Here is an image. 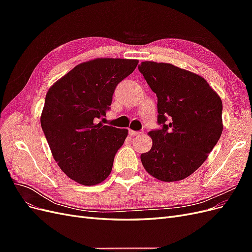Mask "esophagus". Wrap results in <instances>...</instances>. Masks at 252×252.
<instances>
[{"label": "esophagus", "instance_id": "1", "mask_svg": "<svg viewBox=\"0 0 252 252\" xmlns=\"http://www.w3.org/2000/svg\"><path fill=\"white\" fill-rule=\"evenodd\" d=\"M144 131H133V130H129V134L131 136H136V135H140L142 134Z\"/></svg>", "mask_w": 252, "mask_h": 252}]
</instances>
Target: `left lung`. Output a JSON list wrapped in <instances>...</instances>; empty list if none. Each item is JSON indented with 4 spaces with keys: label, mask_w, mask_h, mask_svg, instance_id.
<instances>
[{
    "label": "left lung",
    "mask_w": 252,
    "mask_h": 252,
    "mask_svg": "<svg viewBox=\"0 0 252 252\" xmlns=\"http://www.w3.org/2000/svg\"><path fill=\"white\" fill-rule=\"evenodd\" d=\"M139 70L158 96V123L152 147L141 155L146 171L158 180L186 179L205 162L223 131L220 97L200 75L168 63L146 61Z\"/></svg>",
    "instance_id": "8db88e82"
}]
</instances>
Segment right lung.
I'll return each instance as SVG.
<instances>
[{
    "mask_svg": "<svg viewBox=\"0 0 252 252\" xmlns=\"http://www.w3.org/2000/svg\"><path fill=\"white\" fill-rule=\"evenodd\" d=\"M138 63L95 59L75 66L48 90L41 126L60 168L79 184L96 185L111 172L128 130L98 121L110 109L118 84Z\"/></svg>",
    "mask_w": 252,
    "mask_h": 252,
    "instance_id": "1",
    "label": "right lung"
}]
</instances>
